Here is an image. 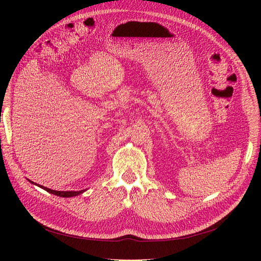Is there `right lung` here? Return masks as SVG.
I'll use <instances>...</instances> for the list:
<instances>
[{"instance_id":"obj_1","label":"right lung","mask_w":261,"mask_h":261,"mask_svg":"<svg viewBox=\"0 0 261 261\" xmlns=\"http://www.w3.org/2000/svg\"><path fill=\"white\" fill-rule=\"evenodd\" d=\"M29 180V179H28ZM31 184H35V185H38L39 187H41L42 189H44V191H46L48 193H50V194H53V195H55V196H60V197H66V198H68V197H75V196H78V195H81V194H83L84 192H86V189H83V191H80V192H74V191H68V192H61V191H54V189H50V188H48V187H44V186H42V185H39V184H36V183H34V181H31V180H29Z\"/></svg>"}]
</instances>
